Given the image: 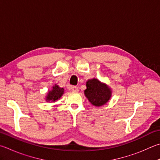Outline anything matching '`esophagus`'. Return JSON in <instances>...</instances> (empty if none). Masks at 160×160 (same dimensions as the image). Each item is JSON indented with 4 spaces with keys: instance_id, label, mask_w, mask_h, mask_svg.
<instances>
[{
    "instance_id": "1",
    "label": "esophagus",
    "mask_w": 160,
    "mask_h": 160,
    "mask_svg": "<svg viewBox=\"0 0 160 160\" xmlns=\"http://www.w3.org/2000/svg\"><path fill=\"white\" fill-rule=\"evenodd\" d=\"M69 89L72 90L73 92H78V91H79V89H78L77 87H75V86H70L69 87Z\"/></svg>"
}]
</instances>
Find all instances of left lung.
Wrapping results in <instances>:
<instances>
[{"instance_id": "8db88e82", "label": "left lung", "mask_w": 160, "mask_h": 160, "mask_svg": "<svg viewBox=\"0 0 160 160\" xmlns=\"http://www.w3.org/2000/svg\"><path fill=\"white\" fill-rule=\"evenodd\" d=\"M85 94L89 102L95 106H101L106 104L111 97L112 91L106 84L101 82L98 79L88 80L86 84Z\"/></svg>"}]
</instances>
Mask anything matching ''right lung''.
I'll return each mask as SVG.
<instances>
[{"mask_svg": "<svg viewBox=\"0 0 160 160\" xmlns=\"http://www.w3.org/2000/svg\"><path fill=\"white\" fill-rule=\"evenodd\" d=\"M63 92H64L63 88H61L58 85H55L52 87L51 91L48 92L47 97H46V101L54 102L62 97Z\"/></svg>", "mask_w": 160, "mask_h": 160, "instance_id": "obj_1", "label": "right lung"}]
</instances>
